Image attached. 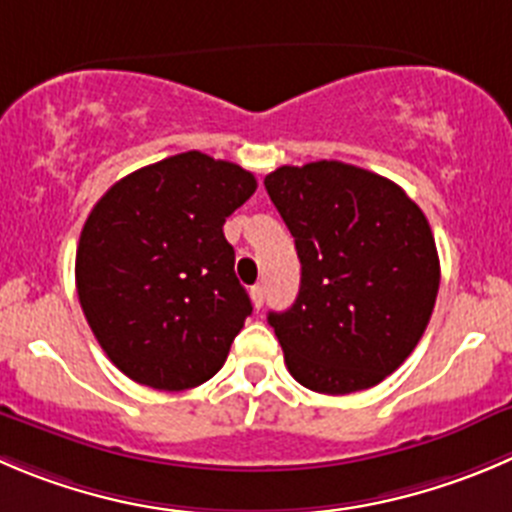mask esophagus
Returning <instances> with one entry per match:
<instances>
[{
    "mask_svg": "<svg viewBox=\"0 0 512 512\" xmlns=\"http://www.w3.org/2000/svg\"><path fill=\"white\" fill-rule=\"evenodd\" d=\"M248 294H251V304H253V309H261V306H264V286H251V291H248Z\"/></svg>",
    "mask_w": 512,
    "mask_h": 512,
    "instance_id": "esophagus-1",
    "label": "esophagus"
}]
</instances>
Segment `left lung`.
<instances>
[{
  "mask_svg": "<svg viewBox=\"0 0 512 512\" xmlns=\"http://www.w3.org/2000/svg\"><path fill=\"white\" fill-rule=\"evenodd\" d=\"M294 236L299 296L269 324L291 377L321 394L369 389L422 339L440 289L425 213L377 173L316 160L264 180Z\"/></svg>",
  "mask_w": 512,
  "mask_h": 512,
  "instance_id": "left-lung-1",
  "label": "left lung"
}]
</instances>
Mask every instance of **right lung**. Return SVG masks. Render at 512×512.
Masks as SVG:
<instances>
[{"label": "right lung", "instance_id": "right-lung-1", "mask_svg": "<svg viewBox=\"0 0 512 512\" xmlns=\"http://www.w3.org/2000/svg\"><path fill=\"white\" fill-rule=\"evenodd\" d=\"M253 173L188 150L118 180L87 216L75 259L80 306L133 382L191 389L223 367L251 314L223 223Z\"/></svg>", "mask_w": 512, "mask_h": 512}]
</instances>
